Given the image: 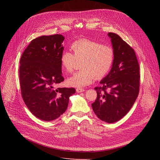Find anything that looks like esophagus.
Returning <instances> with one entry per match:
<instances>
[{
	"instance_id": "esophagus-1",
	"label": "esophagus",
	"mask_w": 160,
	"mask_h": 160,
	"mask_svg": "<svg viewBox=\"0 0 160 160\" xmlns=\"http://www.w3.org/2000/svg\"><path fill=\"white\" fill-rule=\"evenodd\" d=\"M76 91H77V92H78V93H82V92H83L85 90L83 88H77Z\"/></svg>"
}]
</instances>
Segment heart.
Segmentation results:
<instances>
[{
    "label": "heart",
    "mask_w": 160,
    "mask_h": 160,
    "mask_svg": "<svg viewBox=\"0 0 160 160\" xmlns=\"http://www.w3.org/2000/svg\"><path fill=\"white\" fill-rule=\"evenodd\" d=\"M73 54L63 51L60 56L63 69L71 72L77 61L82 70L67 79V83L75 88L89 85L94 78L101 79L110 71L115 60V50L111 45L86 39L75 41L71 46Z\"/></svg>",
    "instance_id": "1"
}]
</instances>
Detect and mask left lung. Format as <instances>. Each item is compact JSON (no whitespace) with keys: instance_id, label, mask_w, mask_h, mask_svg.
Masks as SVG:
<instances>
[{"instance_id":"8db88e82","label":"left lung","mask_w":160,"mask_h":160,"mask_svg":"<svg viewBox=\"0 0 160 160\" xmlns=\"http://www.w3.org/2000/svg\"><path fill=\"white\" fill-rule=\"evenodd\" d=\"M115 60L108 74L96 87L97 97L91 104L98 118L113 123L127 114L139 91V65L134 50L115 33L109 32Z\"/></svg>"}]
</instances>
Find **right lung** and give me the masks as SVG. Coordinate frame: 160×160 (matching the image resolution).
Masks as SVG:
<instances>
[{
	"label": "right lung",
	"instance_id": "1",
	"mask_svg": "<svg viewBox=\"0 0 160 160\" xmlns=\"http://www.w3.org/2000/svg\"><path fill=\"white\" fill-rule=\"evenodd\" d=\"M65 38L60 34L33 39L22 53L19 67L21 95L30 112L45 121L61 116L68 106L74 88L55 86L64 80L60 56Z\"/></svg>",
	"mask_w": 160,
	"mask_h": 160
}]
</instances>
